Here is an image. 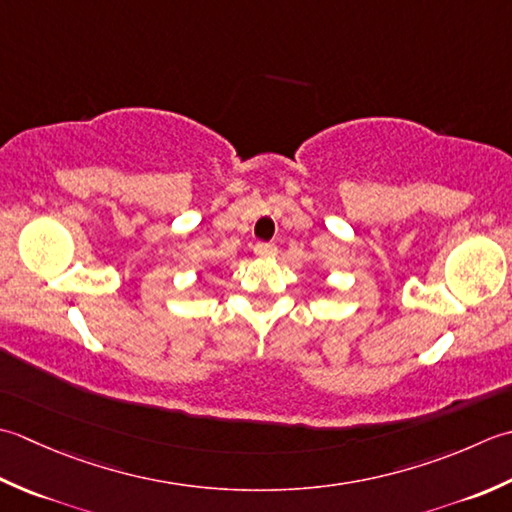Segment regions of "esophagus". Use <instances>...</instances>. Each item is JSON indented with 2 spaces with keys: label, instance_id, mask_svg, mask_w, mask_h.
<instances>
[{
  "label": "esophagus",
  "instance_id": "1",
  "mask_svg": "<svg viewBox=\"0 0 512 512\" xmlns=\"http://www.w3.org/2000/svg\"><path fill=\"white\" fill-rule=\"evenodd\" d=\"M254 254L260 256V258L276 256V245H271V243H258V245L254 247Z\"/></svg>",
  "mask_w": 512,
  "mask_h": 512
}]
</instances>
